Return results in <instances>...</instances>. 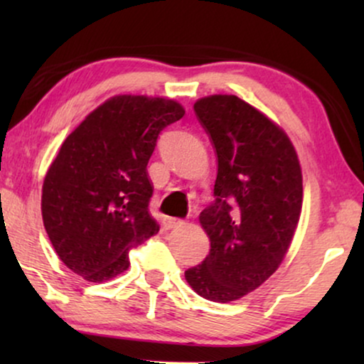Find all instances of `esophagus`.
Instances as JSON below:
<instances>
[{
	"mask_svg": "<svg viewBox=\"0 0 364 364\" xmlns=\"http://www.w3.org/2000/svg\"><path fill=\"white\" fill-rule=\"evenodd\" d=\"M162 225L166 230H171V228H176V227H181L183 225V220H181V218H173V217H166L162 220Z\"/></svg>",
	"mask_w": 364,
	"mask_h": 364,
	"instance_id": "obj_1",
	"label": "esophagus"
}]
</instances>
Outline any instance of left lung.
<instances>
[{
	"instance_id": "obj_1",
	"label": "left lung",
	"mask_w": 364,
	"mask_h": 364,
	"mask_svg": "<svg viewBox=\"0 0 364 364\" xmlns=\"http://www.w3.org/2000/svg\"><path fill=\"white\" fill-rule=\"evenodd\" d=\"M217 156L213 200L200 213L210 252L186 280L210 301L238 300L268 280L300 220L303 182L295 147L280 127L237 96L193 104Z\"/></svg>"
}]
</instances>
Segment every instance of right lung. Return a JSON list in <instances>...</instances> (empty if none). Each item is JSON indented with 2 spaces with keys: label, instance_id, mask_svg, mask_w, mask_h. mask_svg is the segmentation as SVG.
<instances>
[{
  "label": "right lung",
  "instance_id": "1",
  "mask_svg": "<svg viewBox=\"0 0 364 364\" xmlns=\"http://www.w3.org/2000/svg\"><path fill=\"white\" fill-rule=\"evenodd\" d=\"M172 99L116 96L66 137L43 183V222L64 265L87 282L129 268V250L156 235L147 162L159 134L183 117Z\"/></svg>",
  "mask_w": 364,
  "mask_h": 364
}]
</instances>
